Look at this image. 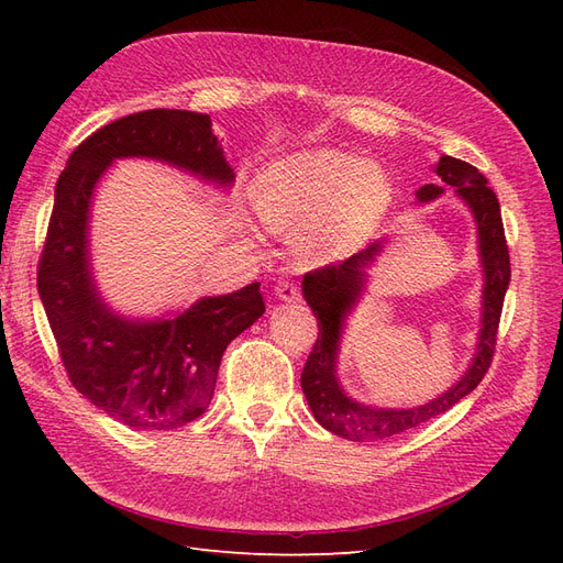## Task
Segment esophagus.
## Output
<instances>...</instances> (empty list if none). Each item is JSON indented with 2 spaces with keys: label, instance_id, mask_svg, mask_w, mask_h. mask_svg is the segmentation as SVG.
<instances>
[{
  "label": "esophagus",
  "instance_id": "esophagus-1",
  "mask_svg": "<svg viewBox=\"0 0 563 563\" xmlns=\"http://www.w3.org/2000/svg\"><path fill=\"white\" fill-rule=\"evenodd\" d=\"M275 291H277V298L284 300V302H298V300H300L298 286L291 284V282H279V284L275 286Z\"/></svg>",
  "mask_w": 563,
  "mask_h": 563
}]
</instances>
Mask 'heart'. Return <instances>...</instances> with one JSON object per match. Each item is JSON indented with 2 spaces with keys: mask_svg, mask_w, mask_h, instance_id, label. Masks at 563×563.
Masks as SVG:
<instances>
[{
  "mask_svg": "<svg viewBox=\"0 0 563 563\" xmlns=\"http://www.w3.org/2000/svg\"><path fill=\"white\" fill-rule=\"evenodd\" d=\"M380 166L338 150H310L265 166L253 201L272 230H294L305 263L321 265L362 246L391 207Z\"/></svg>",
  "mask_w": 563,
  "mask_h": 563,
  "instance_id": "heart-1",
  "label": "heart"
}]
</instances>
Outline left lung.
<instances>
[{
	"mask_svg": "<svg viewBox=\"0 0 563 563\" xmlns=\"http://www.w3.org/2000/svg\"><path fill=\"white\" fill-rule=\"evenodd\" d=\"M432 172L441 183L422 185L416 192L418 201L428 203L444 195L446 187H453L457 197L470 207L476 223L484 267L479 343H476L474 360L465 371V376L430 404L416 408H380L354 401L345 395V389L340 387L335 376L338 347L345 317L352 312L356 300L362 298L366 286V267L376 261L383 242H373L368 249L354 253L352 258L343 263L308 272L302 279V296L317 317L319 335L308 362H305L300 385L321 428L350 441H380L387 437H397L449 411L451 406L467 397L484 380L493 352H496L500 312L509 277H512L498 197L488 187L486 178L463 159L444 155L432 166Z\"/></svg>",
	"mask_w": 563,
	"mask_h": 563,
	"instance_id": "left-lung-1",
	"label": "left lung"
}]
</instances>
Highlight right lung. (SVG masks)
I'll list each match as a JSON object with an SVG mask.
<instances>
[{
    "mask_svg": "<svg viewBox=\"0 0 563 563\" xmlns=\"http://www.w3.org/2000/svg\"><path fill=\"white\" fill-rule=\"evenodd\" d=\"M147 157L220 187L234 180L211 117L145 110L79 143L56 183L37 288L67 378L93 406L135 430H174L213 397L225 347L265 312L261 284L201 298L172 319L114 314L93 284L89 211L93 187L114 159Z\"/></svg>",
    "mask_w": 563,
    "mask_h": 563,
    "instance_id": "obj_1",
    "label": "right lung"
}]
</instances>
